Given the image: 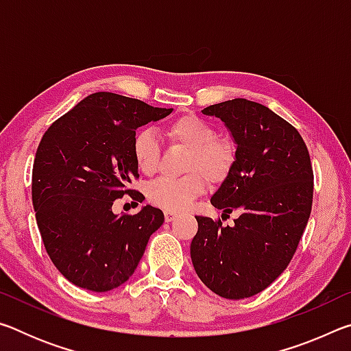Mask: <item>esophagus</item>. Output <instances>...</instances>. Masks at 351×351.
I'll list each match as a JSON object with an SVG mask.
<instances>
[{"label":"esophagus","mask_w":351,"mask_h":351,"mask_svg":"<svg viewBox=\"0 0 351 351\" xmlns=\"http://www.w3.org/2000/svg\"><path fill=\"white\" fill-rule=\"evenodd\" d=\"M164 215H165V221H167V223H170V221H173V219L176 218V213H173V212H165L164 213Z\"/></svg>","instance_id":"esophagus-1"}]
</instances>
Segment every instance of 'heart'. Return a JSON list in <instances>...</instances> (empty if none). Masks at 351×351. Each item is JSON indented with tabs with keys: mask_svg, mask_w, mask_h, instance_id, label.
<instances>
[{
	"mask_svg": "<svg viewBox=\"0 0 351 351\" xmlns=\"http://www.w3.org/2000/svg\"><path fill=\"white\" fill-rule=\"evenodd\" d=\"M164 133L171 144L189 150L184 164L187 175L178 180L161 178L153 181L147 187V197L154 206L169 212H181L204 193L206 180L215 186L228 180L237 164V148L234 142L218 139L217 128L195 114H184L171 121ZM132 153L141 173L150 176L158 170L161 150L152 130L144 128L134 134Z\"/></svg>",
	"mask_w": 351,
	"mask_h": 351,
	"instance_id": "1",
	"label": "heart"
}]
</instances>
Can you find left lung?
Here are the masks:
<instances>
[{
    "label": "left lung",
    "instance_id": "1",
    "mask_svg": "<svg viewBox=\"0 0 351 351\" xmlns=\"http://www.w3.org/2000/svg\"><path fill=\"white\" fill-rule=\"evenodd\" d=\"M203 112L221 119L237 144L235 167L210 203L240 217L234 226L195 217L190 257L207 288L239 300L268 288L293 258L311 213V159L299 132L268 106L232 99Z\"/></svg>",
    "mask_w": 351,
    "mask_h": 351
}]
</instances>
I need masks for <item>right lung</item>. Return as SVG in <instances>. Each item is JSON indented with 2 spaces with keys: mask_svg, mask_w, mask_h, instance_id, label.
I'll return each mask as SVG.
<instances>
[{
  "mask_svg": "<svg viewBox=\"0 0 351 351\" xmlns=\"http://www.w3.org/2000/svg\"><path fill=\"white\" fill-rule=\"evenodd\" d=\"M142 100L94 93L58 117L40 141L32 169V204L46 252L75 287L96 293L125 283L138 268L161 209L112 213L114 199L144 195L132 142L136 130L169 116Z\"/></svg>",
  "mask_w": 351,
  "mask_h": 351,
  "instance_id": "obj_1",
  "label": "right lung"
}]
</instances>
